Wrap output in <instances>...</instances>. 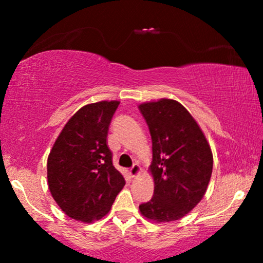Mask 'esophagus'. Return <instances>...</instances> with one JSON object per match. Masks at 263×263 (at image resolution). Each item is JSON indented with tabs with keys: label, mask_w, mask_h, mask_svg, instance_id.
Returning <instances> with one entry per match:
<instances>
[{
	"label": "esophagus",
	"mask_w": 263,
	"mask_h": 263,
	"mask_svg": "<svg viewBox=\"0 0 263 263\" xmlns=\"http://www.w3.org/2000/svg\"><path fill=\"white\" fill-rule=\"evenodd\" d=\"M140 170H141V168H140V165L139 164H134L130 167V175L133 176V177H134V176H136V175L139 174Z\"/></svg>",
	"instance_id": "1"
}]
</instances>
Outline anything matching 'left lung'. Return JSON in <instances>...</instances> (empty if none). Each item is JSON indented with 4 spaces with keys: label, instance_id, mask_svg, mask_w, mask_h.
<instances>
[{
    "label": "left lung",
    "instance_id": "1",
    "mask_svg": "<svg viewBox=\"0 0 263 263\" xmlns=\"http://www.w3.org/2000/svg\"><path fill=\"white\" fill-rule=\"evenodd\" d=\"M152 138V199L139 206L158 222L178 220L202 199L210 183L213 156L196 121L172 99L139 106Z\"/></svg>",
    "mask_w": 263,
    "mask_h": 263
}]
</instances>
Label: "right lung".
Returning a JSON list of instances; mask_svg holds the SVG:
<instances>
[{
	"label": "right lung",
	"mask_w": 263,
	"mask_h": 263,
	"mask_svg": "<svg viewBox=\"0 0 263 263\" xmlns=\"http://www.w3.org/2000/svg\"><path fill=\"white\" fill-rule=\"evenodd\" d=\"M118 105L114 100L81 107L64 125L49 154V189L61 210L75 220L103 218L125 184L107 146Z\"/></svg>",
	"instance_id": "right-lung-1"
}]
</instances>
